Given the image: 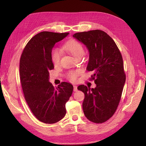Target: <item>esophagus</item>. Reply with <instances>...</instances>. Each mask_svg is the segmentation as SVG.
I'll list each match as a JSON object with an SVG mask.
<instances>
[{
  "mask_svg": "<svg viewBox=\"0 0 146 146\" xmlns=\"http://www.w3.org/2000/svg\"><path fill=\"white\" fill-rule=\"evenodd\" d=\"M74 91H75V92L77 91V86L76 85L74 86Z\"/></svg>",
  "mask_w": 146,
  "mask_h": 146,
  "instance_id": "esophagus-1",
  "label": "esophagus"
}]
</instances>
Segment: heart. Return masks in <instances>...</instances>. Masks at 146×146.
<instances>
[{
  "label": "heart",
  "instance_id": "b5f03b06",
  "mask_svg": "<svg viewBox=\"0 0 146 146\" xmlns=\"http://www.w3.org/2000/svg\"><path fill=\"white\" fill-rule=\"evenodd\" d=\"M64 50H66L72 55L76 58H78L80 56H82L85 54V49L82 44L76 40H71L63 46ZM61 58V53L58 48H53L51 52V60L54 65H58L60 63ZM81 73L80 69L76 70H72L68 73L67 77L70 81H76L77 78Z\"/></svg>",
  "mask_w": 146,
  "mask_h": 146
}]
</instances>
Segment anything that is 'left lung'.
<instances>
[{
	"instance_id": "8db88e82",
	"label": "left lung",
	"mask_w": 146,
	"mask_h": 146,
	"mask_svg": "<svg viewBox=\"0 0 146 146\" xmlns=\"http://www.w3.org/2000/svg\"><path fill=\"white\" fill-rule=\"evenodd\" d=\"M73 37L85 44L90 52L87 66L95 88L84 85L77 89L85 94L83 110L88 120L97 123L111 117L120 102L126 76L123 59L115 42L100 30L76 33Z\"/></svg>"
}]
</instances>
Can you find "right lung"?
<instances>
[{
  "mask_svg": "<svg viewBox=\"0 0 146 146\" xmlns=\"http://www.w3.org/2000/svg\"><path fill=\"white\" fill-rule=\"evenodd\" d=\"M68 34L39 33L31 38L21 56L20 79L25 101L33 115L46 123H56L64 117L66 103L72 94L70 83L61 82L55 88L48 82V72L54 69L52 48Z\"/></svg>",
  "mask_w": 146,
  "mask_h": 146,
  "instance_id": "add662e5",
  "label": "right lung"
}]
</instances>
